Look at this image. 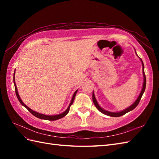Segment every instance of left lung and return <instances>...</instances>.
<instances>
[{"label":"left lung","instance_id":"1","mask_svg":"<svg viewBox=\"0 0 159 159\" xmlns=\"http://www.w3.org/2000/svg\"><path fill=\"white\" fill-rule=\"evenodd\" d=\"M140 60L141 61V63H142V67H143V87H142V89H141V92L139 94V96H138L137 99L136 100L135 102H134L132 105H130L129 107L126 108V109H124L121 111H120V112H110V111H108L103 109L102 107H100V106L98 103L97 100L95 98V95H94V93L93 92V95H92V99H93V102L94 105L96 106V107L98 109V110H99L101 113H102L104 115H107V116H109L111 117H120V116H124V114H126V113L129 112V111L133 110L134 108H135L138 104H139V102H140V100L141 98V97H142L143 94L145 92V89H146V75H145V72H144V65H143V63L142 61V60L141 59H140Z\"/></svg>","mask_w":159,"mask_h":159}]
</instances>
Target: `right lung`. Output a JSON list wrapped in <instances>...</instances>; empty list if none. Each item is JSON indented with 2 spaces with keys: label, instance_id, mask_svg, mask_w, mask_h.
<instances>
[{
  "label": "right lung",
  "instance_id": "1",
  "mask_svg": "<svg viewBox=\"0 0 159 159\" xmlns=\"http://www.w3.org/2000/svg\"><path fill=\"white\" fill-rule=\"evenodd\" d=\"M15 72H16V70L14 71V74H13V83H14L15 91H16V96H17V98H18L19 102H20V103H21L22 105L25 107V108H26V109H27V110L29 111V112L31 113H32V114L33 115V116L37 117L39 118V119L46 120H51V121H54V120H59V119H61V118H62V117H63L64 116H66V115H67V113H68L69 111H70V106L72 105L73 102H74V98H75L76 94V93H77V91H78V90H76V92H74V93L73 94L72 98V100H71V102H70V105H69L68 107H67V109L65 111H64V112H63L62 113H61V114H59V115H55V116H47V115H43V114L38 113V112H36V111H34L33 110L31 109L29 107H28L27 106L25 105V103H24V102H22L21 98H20V96H19L18 92V89H17V87H16V82H15Z\"/></svg>",
  "mask_w": 159,
  "mask_h": 159
}]
</instances>
